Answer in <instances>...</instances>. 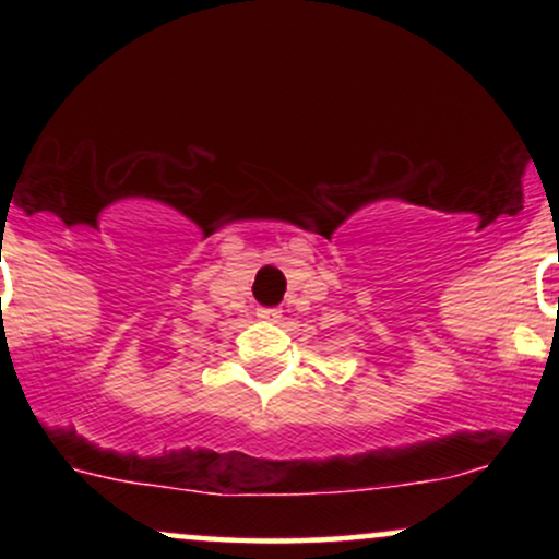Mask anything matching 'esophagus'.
Instances as JSON below:
<instances>
[{
    "label": "esophagus",
    "instance_id": "34e87169",
    "mask_svg": "<svg viewBox=\"0 0 559 559\" xmlns=\"http://www.w3.org/2000/svg\"><path fill=\"white\" fill-rule=\"evenodd\" d=\"M258 318L265 320V323H278L281 310H275V307H262V310H258Z\"/></svg>",
    "mask_w": 559,
    "mask_h": 559
}]
</instances>
